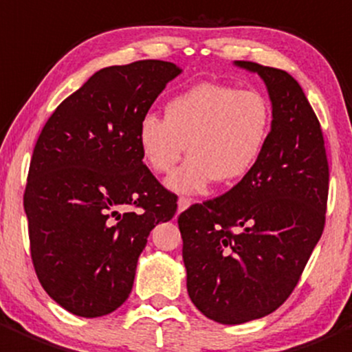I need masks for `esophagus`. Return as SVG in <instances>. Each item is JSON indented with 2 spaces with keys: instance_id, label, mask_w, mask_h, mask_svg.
Wrapping results in <instances>:
<instances>
[{
  "instance_id": "obj_1",
  "label": "esophagus",
  "mask_w": 352,
  "mask_h": 352,
  "mask_svg": "<svg viewBox=\"0 0 352 352\" xmlns=\"http://www.w3.org/2000/svg\"><path fill=\"white\" fill-rule=\"evenodd\" d=\"M189 204H190V199H189V197H186V196L179 197V211L187 210V208H189Z\"/></svg>"
}]
</instances>
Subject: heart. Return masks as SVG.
Here are the masks:
<instances>
[{"mask_svg": "<svg viewBox=\"0 0 352 352\" xmlns=\"http://www.w3.org/2000/svg\"><path fill=\"white\" fill-rule=\"evenodd\" d=\"M274 110L268 98L239 85L199 82L170 98L165 118L149 113L138 127V144L146 165L170 173L177 192H201L214 179L232 184L248 175L270 139Z\"/></svg>", "mask_w": 352, "mask_h": 352, "instance_id": "1", "label": "heart"}]
</instances>
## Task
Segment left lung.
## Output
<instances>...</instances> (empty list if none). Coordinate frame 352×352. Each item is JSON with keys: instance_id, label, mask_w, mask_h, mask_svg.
I'll use <instances>...</instances> for the list:
<instances>
[{"instance_id": "8db88e82", "label": "left lung", "mask_w": 352, "mask_h": 352, "mask_svg": "<svg viewBox=\"0 0 352 352\" xmlns=\"http://www.w3.org/2000/svg\"><path fill=\"white\" fill-rule=\"evenodd\" d=\"M274 110L254 168L228 192L179 214L187 292L223 325L270 315L292 294L322 237L329 160L322 127L292 75L254 61Z\"/></svg>"}]
</instances>
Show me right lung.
<instances>
[{"mask_svg": "<svg viewBox=\"0 0 352 352\" xmlns=\"http://www.w3.org/2000/svg\"><path fill=\"white\" fill-rule=\"evenodd\" d=\"M179 74L162 60L103 68L41 131L23 192L30 258L44 291L74 315L120 308L149 232L175 214L177 196L142 163L138 127Z\"/></svg>", "mask_w": 352, "mask_h": 352, "instance_id": "right-lung-1", "label": "right lung"}]
</instances>
